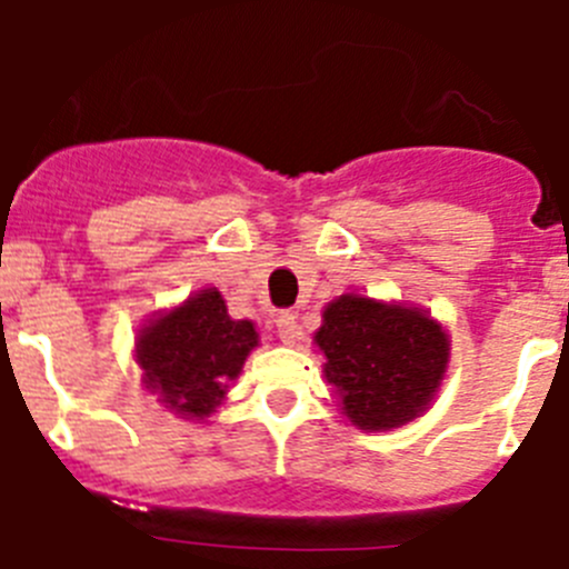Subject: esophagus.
I'll list each match as a JSON object with an SVG mask.
<instances>
[{
  "instance_id": "esophagus-1",
  "label": "esophagus",
  "mask_w": 569,
  "mask_h": 569,
  "mask_svg": "<svg viewBox=\"0 0 569 569\" xmlns=\"http://www.w3.org/2000/svg\"><path fill=\"white\" fill-rule=\"evenodd\" d=\"M276 333H279L281 345H288V347L296 345V341H299V336H301L296 316L293 313H281L279 319H276Z\"/></svg>"
}]
</instances>
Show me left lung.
<instances>
[{
  "label": "left lung",
  "mask_w": 569,
  "mask_h": 569,
  "mask_svg": "<svg viewBox=\"0 0 569 569\" xmlns=\"http://www.w3.org/2000/svg\"><path fill=\"white\" fill-rule=\"evenodd\" d=\"M313 341L341 413L370 433L425 413L450 361V339L433 316L359 293L330 301Z\"/></svg>",
  "instance_id": "1"
}]
</instances>
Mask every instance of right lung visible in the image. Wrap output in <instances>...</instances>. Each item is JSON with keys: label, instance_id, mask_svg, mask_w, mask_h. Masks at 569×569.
<instances>
[{"label": "right lung", "instance_id": "add662e5", "mask_svg": "<svg viewBox=\"0 0 569 569\" xmlns=\"http://www.w3.org/2000/svg\"><path fill=\"white\" fill-rule=\"evenodd\" d=\"M256 345L253 321L230 319L222 293L204 288L139 330L136 365L170 413L202 421L222 405Z\"/></svg>", "mask_w": 569, "mask_h": 569}]
</instances>
